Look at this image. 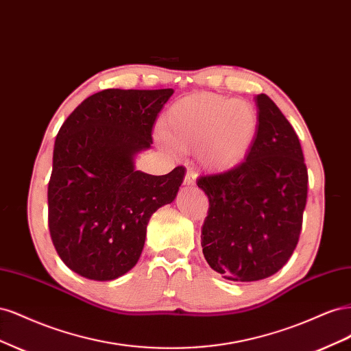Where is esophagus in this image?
<instances>
[{"label": "esophagus", "mask_w": 351, "mask_h": 351, "mask_svg": "<svg viewBox=\"0 0 351 351\" xmlns=\"http://www.w3.org/2000/svg\"><path fill=\"white\" fill-rule=\"evenodd\" d=\"M196 173L193 171V169H187L186 173V177H184V184L186 186H195L196 183Z\"/></svg>", "instance_id": "1"}]
</instances>
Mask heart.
I'll list each match as a JSON object with an SVG mask.
<instances>
[{"mask_svg": "<svg viewBox=\"0 0 351 351\" xmlns=\"http://www.w3.org/2000/svg\"><path fill=\"white\" fill-rule=\"evenodd\" d=\"M256 110L246 101L193 93L176 101L161 120V133L180 152L192 151L199 165L224 173L247 156L258 134Z\"/></svg>", "mask_w": 351, "mask_h": 351, "instance_id": "b5f03b06", "label": "heart"}]
</instances>
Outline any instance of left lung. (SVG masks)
Masks as SVG:
<instances>
[{"label": "left lung", "instance_id": "left-lung-1", "mask_svg": "<svg viewBox=\"0 0 351 351\" xmlns=\"http://www.w3.org/2000/svg\"><path fill=\"white\" fill-rule=\"evenodd\" d=\"M258 134L244 161L202 176L209 199L202 247L209 267L230 281L268 278L289 262L300 237L307 168L294 129L268 95L254 97Z\"/></svg>", "mask_w": 351, "mask_h": 351}]
</instances>
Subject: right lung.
<instances>
[{"mask_svg":"<svg viewBox=\"0 0 351 351\" xmlns=\"http://www.w3.org/2000/svg\"><path fill=\"white\" fill-rule=\"evenodd\" d=\"M173 89H105L61 125L48 183V226L61 261L76 274L110 281L141 258L154 212L176 199L186 168L165 176L136 171L134 156Z\"/></svg>","mask_w":351,"mask_h":351,"instance_id":"1","label":"right lung"}]
</instances>
